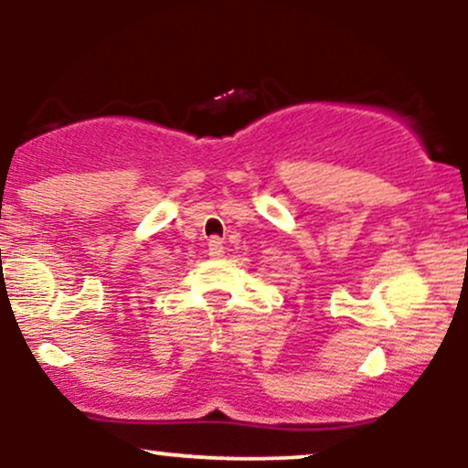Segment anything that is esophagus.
<instances>
[{
	"mask_svg": "<svg viewBox=\"0 0 468 468\" xmlns=\"http://www.w3.org/2000/svg\"><path fill=\"white\" fill-rule=\"evenodd\" d=\"M208 255H210V258H215V260L222 258V255H224V242H222V239H219V238H210L208 239Z\"/></svg>",
	"mask_w": 468,
	"mask_h": 468,
	"instance_id": "obj_1",
	"label": "esophagus"
}]
</instances>
